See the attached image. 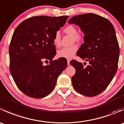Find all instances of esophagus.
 Segmentation results:
<instances>
[{
    "instance_id": "34e87169",
    "label": "esophagus",
    "mask_w": 124,
    "mask_h": 124,
    "mask_svg": "<svg viewBox=\"0 0 124 124\" xmlns=\"http://www.w3.org/2000/svg\"><path fill=\"white\" fill-rule=\"evenodd\" d=\"M70 59H67V65H70Z\"/></svg>"
}]
</instances>
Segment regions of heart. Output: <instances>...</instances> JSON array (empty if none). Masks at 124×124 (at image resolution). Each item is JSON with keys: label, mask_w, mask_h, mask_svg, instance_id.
Masks as SVG:
<instances>
[{"label": "heart", "mask_w": 124, "mask_h": 124, "mask_svg": "<svg viewBox=\"0 0 124 124\" xmlns=\"http://www.w3.org/2000/svg\"><path fill=\"white\" fill-rule=\"evenodd\" d=\"M63 31L67 34L72 36L73 41H80L82 39V35L80 33H77V27L74 25H68L65 27ZM61 35L59 32H56L53 37V44L56 47H59L61 46ZM77 50H78V47L77 45H73L71 47H65V48L59 50L57 52V56L59 57H63V58H71L77 52Z\"/></svg>", "instance_id": "b5f03b06"}]
</instances>
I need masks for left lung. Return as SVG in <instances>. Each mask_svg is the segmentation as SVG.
Here are the masks:
<instances>
[{
  "mask_svg": "<svg viewBox=\"0 0 124 124\" xmlns=\"http://www.w3.org/2000/svg\"><path fill=\"white\" fill-rule=\"evenodd\" d=\"M68 23L78 26L84 33V43L77 55L89 63L85 67L71 61L76 69L72 86L80 94L94 97L106 89L117 70L119 47L114 27L107 18L93 13L74 16Z\"/></svg>",
  "mask_w": 124,
  "mask_h": 124,
  "instance_id": "1",
  "label": "left lung"
}]
</instances>
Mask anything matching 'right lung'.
I'll return each instance as SVG.
<instances>
[{"instance_id":"add662e5","label":"right lung","mask_w":124,"mask_h":124,"mask_svg":"<svg viewBox=\"0 0 124 124\" xmlns=\"http://www.w3.org/2000/svg\"><path fill=\"white\" fill-rule=\"evenodd\" d=\"M68 17L35 16L24 20L15 30L9 48V70L16 85L28 97L48 95L67 68L65 59L53 60L56 54L53 39ZM45 60H49V64L43 66Z\"/></svg>"}]
</instances>
